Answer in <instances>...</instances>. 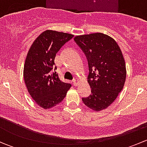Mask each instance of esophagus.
<instances>
[{
    "instance_id": "1",
    "label": "esophagus",
    "mask_w": 147,
    "mask_h": 147,
    "mask_svg": "<svg viewBox=\"0 0 147 147\" xmlns=\"http://www.w3.org/2000/svg\"><path fill=\"white\" fill-rule=\"evenodd\" d=\"M80 82V80L78 78H75L73 80V84L75 86H77L78 84V83Z\"/></svg>"
}]
</instances>
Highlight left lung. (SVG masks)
I'll return each instance as SVG.
<instances>
[{
    "label": "left lung",
    "mask_w": 147,
    "mask_h": 147,
    "mask_svg": "<svg viewBox=\"0 0 147 147\" xmlns=\"http://www.w3.org/2000/svg\"><path fill=\"white\" fill-rule=\"evenodd\" d=\"M87 58L91 87L82 102L92 110L107 108L122 90L127 76L125 61L116 41L102 32L78 35L74 38Z\"/></svg>",
    "instance_id": "left-lung-1"
}]
</instances>
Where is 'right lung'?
I'll return each instance as SVG.
<instances>
[{
	"label": "right lung",
	"mask_w": 147,
	"mask_h": 147,
	"mask_svg": "<svg viewBox=\"0 0 147 147\" xmlns=\"http://www.w3.org/2000/svg\"><path fill=\"white\" fill-rule=\"evenodd\" d=\"M73 37L72 34L47 30L35 40L28 50L23 69L24 81L30 95L43 109L60 103L71 87L70 84L60 80L53 69L57 53Z\"/></svg>",
	"instance_id": "1"
}]
</instances>
